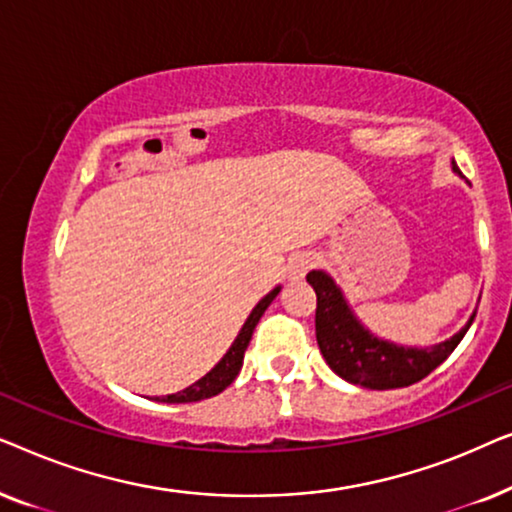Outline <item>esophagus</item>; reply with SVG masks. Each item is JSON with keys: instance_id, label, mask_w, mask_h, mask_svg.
Instances as JSON below:
<instances>
[{"instance_id": "34e87169", "label": "esophagus", "mask_w": 512, "mask_h": 512, "mask_svg": "<svg viewBox=\"0 0 512 512\" xmlns=\"http://www.w3.org/2000/svg\"><path fill=\"white\" fill-rule=\"evenodd\" d=\"M317 263V258L312 254H298L293 261L289 263V279L291 282H298V279L305 277V272L312 268V265Z\"/></svg>"}]
</instances>
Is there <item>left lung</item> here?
<instances>
[{
  "label": "left lung",
  "instance_id": "obj_1",
  "mask_svg": "<svg viewBox=\"0 0 512 512\" xmlns=\"http://www.w3.org/2000/svg\"><path fill=\"white\" fill-rule=\"evenodd\" d=\"M452 172L461 174L454 163ZM307 282L317 293V319L314 321H317L321 354L335 375L366 389H398L424 380L454 352L475 319L473 312L459 333L438 345L405 347L370 333L328 272H307Z\"/></svg>",
  "mask_w": 512,
  "mask_h": 512
}]
</instances>
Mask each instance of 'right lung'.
<instances>
[{
	"label": "right lung",
	"mask_w": 512,
	"mask_h": 512,
	"mask_svg": "<svg viewBox=\"0 0 512 512\" xmlns=\"http://www.w3.org/2000/svg\"><path fill=\"white\" fill-rule=\"evenodd\" d=\"M279 291H282V286H275L268 296H263L261 300H258V305L251 310L247 321H244V326L240 328V333H237L233 345H230L228 352L223 354V359L216 363V366L209 370L205 377H200L198 382H193L191 387L177 391V394L156 396V401H160V403H195V401H202V398H212L216 394H221L223 389L230 387L237 377V373L242 370L244 352H247L249 340H251V335H254L256 324L261 321L263 312L268 310L270 303L277 298Z\"/></svg>",
	"instance_id": "obj_1"
}]
</instances>
